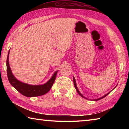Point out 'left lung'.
Segmentation results:
<instances>
[{
	"mask_svg": "<svg viewBox=\"0 0 129 129\" xmlns=\"http://www.w3.org/2000/svg\"><path fill=\"white\" fill-rule=\"evenodd\" d=\"M73 83H74V85H75V88H76V90H77V92L78 93V94H79L80 95H81V96L82 97H83V98H84V99H87V100H89L88 99H87V98H86V97H85L84 95H83L80 92V91L78 90V88H77V85H76V80H75V78L73 77ZM116 87V86H115ZM110 92H109V93H108L107 94H106L105 95H103L102 96V97H100V98H99V99H94V100H92V101H98V100H101V99H103V98H104V97H105L107 95H108L109 93H110Z\"/></svg>",
	"mask_w": 129,
	"mask_h": 129,
	"instance_id": "8db88e82",
	"label": "left lung"
}]
</instances>
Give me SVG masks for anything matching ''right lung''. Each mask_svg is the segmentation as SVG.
<instances>
[{"label":"right lung","mask_w":129,"mask_h":129,"mask_svg":"<svg viewBox=\"0 0 129 129\" xmlns=\"http://www.w3.org/2000/svg\"><path fill=\"white\" fill-rule=\"evenodd\" d=\"M9 54L10 51L8 52L7 62H6L7 73L8 81L14 88L16 89L21 94L29 97L40 96L48 92L53 85L58 71H56L52 75L51 78L45 84L42 85H37L26 84V83L21 82L16 79L13 75L9 64Z\"/></svg>","instance_id":"1"}]
</instances>
